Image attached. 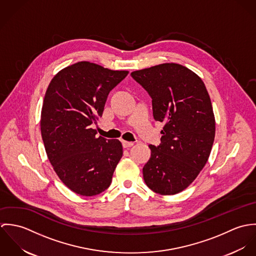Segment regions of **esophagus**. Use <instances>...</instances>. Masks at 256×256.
I'll use <instances>...</instances> for the list:
<instances>
[{
    "label": "esophagus",
    "instance_id": "esophagus-1",
    "mask_svg": "<svg viewBox=\"0 0 256 256\" xmlns=\"http://www.w3.org/2000/svg\"><path fill=\"white\" fill-rule=\"evenodd\" d=\"M122 145H123V148H130L134 145V143L128 142V141H122Z\"/></svg>",
    "mask_w": 256,
    "mask_h": 256
}]
</instances>
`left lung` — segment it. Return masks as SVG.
I'll return each instance as SVG.
<instances>
[{
  "label": "left lung",
  "instance_id": "obj_1",
  "mask_svg": "<svg viewBox=\"0 0 256 256\" xmlns=\"http://www.w3.org/2000/svg\"><path fill=\"white\" fill-rule=\"evenodd\" d=\"M152 98L156 121L164 122L158 146L148 145L146 186L160 195L188 187L206 164L215 138V117L203 80L182 65L166 63L131 73Z\"/></svg>",
  "mask_w": 256,
  "mask_h": 256
}]
</instances>
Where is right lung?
Returning a JSON list of instances; mask_svg holds the SVG:
<instances>
[{"mask_svg": "<svg viewBox=\"0 0 256 256\" xmlns=\"http://www.w3.org/2000/svg\"><path fill=\"white\" fill-rule=\"evenodd\" d=\"M128 73L82 61L56 74L48 86L41 110L42 140L55 172L76 194L94 196L110 187L122 144L96 137L90 125L102 116L110 90Z\"/></svg>", "mask_w": 256, "mask_h": 256, "instance_id": "1", "label": "right lung"}]
</instances>
